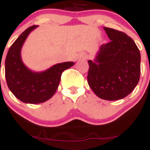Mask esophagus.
Returning <instances> with one entry per match:
<instances>
[{
  "instance_id": "1",
  "label": "esophagus",
  "mask_w": 150,
  "mask_h": 150,
  "mask_svg": "<svg viewBox=\"0 0 150 150\" xmlns=\"http://www.w3.org/2000/svg\"><path fill=\"white\" fill-rule=\"evenodd\" d=\"M84 58H86V56H84Z\"/></svg>"
}]
</instances>
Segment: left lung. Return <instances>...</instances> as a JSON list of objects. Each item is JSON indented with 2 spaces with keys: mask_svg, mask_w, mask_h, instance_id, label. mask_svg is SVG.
Returning a JSON list of instances; mask_svg holds the SVG:
<instances>
[{
  "mask_svg": "<svg viewBox=\"0 0 150 150\" xmlns=\"http://www.w3.org/2000/svg\"><path fill=\"white\" fill-rule=\"evenodd\" d=\"M103 28L110 41L102 45L94 62H88L87 81L100 98L120 100L130 94L139 83L140 51L125 33L110 28Z\"/></svg>",
  "mask_w": 150,
  "mask_h": 150,
  "instance_id": "8db88e82",
  "label": "left lung"
}]
</instances>
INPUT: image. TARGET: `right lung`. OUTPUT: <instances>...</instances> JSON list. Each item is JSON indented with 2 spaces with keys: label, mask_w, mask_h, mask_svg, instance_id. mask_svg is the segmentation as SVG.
<instances>
[{
  "label": "right lung",
  "mask_w": 150,
  "mask_h": 150,
  "mask_svg": "<svg viewBox=\"0 0 150 150\" xmlns=\"http://www.w3.org/2000/svg\"><path fill=\"white\" fill-rule=\"evenodd\" d=\"M32 25L21 33L11 45L5 61V76L10 91L20 101L30 104L44 103L53 97L57 90L62 72L74 65L64 62L54 65L45 72H33L22 62L20 50L32 30Z\"/></svg>",
  "instance_id": "obj_1"
}]
</instances>
